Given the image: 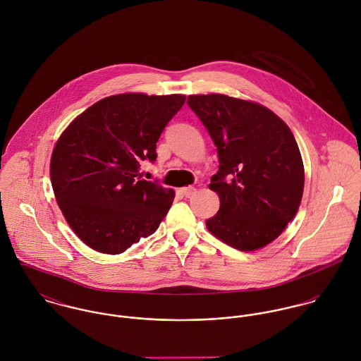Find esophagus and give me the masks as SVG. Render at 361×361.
Listing matches in <instances>:
<instances>
[{"label":"esophagus","instance_id":"1","mask_svg":"<svg viewBox=\"0 0 361 361\" xmlns=\"http://www.w3.org/2000/svg\"><path fill=\"white\" fill-rule=\"evenodd\" d=\"M182 193L185 195V197H193L196 195V188L193 186H186L182 189Z\"/></svg>","mask_w":361,"mask_h":361}]
</instances>
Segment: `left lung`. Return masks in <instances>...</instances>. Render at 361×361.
<instances>
[{
  "instance_id": "8db88e82",
  "label": "left lung",
  "mask_w": 361,
  "mask_h": 361,
  "mask_svg": "<svg viewBox=\"0 0 361 361\" xmlns=\"http://www.w3.org/2000/svg\"><path fill=\"white\" fill-rule=\"evenodd\" d=\"M206 126L219 171L209 189L219 197L207 229L224 243L253 252L275 240L295 218L305 166L289 126L271 109L225 94L189 96Z\"/></svg>"
}]
</instances>
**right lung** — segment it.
<instances>
[{
    "instance_id": "obj_1",
    "label": "right lung",
    "mask_w": 361,
    "mask_h": 361,
    "mask_svg": "<svg viewBox=\"0 0 361 361\" xmlns=\"http://www.w3.org/2000/svg\"><path fill=\"white\" fill-rule=\"evenodd\" d=\"M186 97L126 93L105 97L61 135L50 176L56 203L79 239L104 255H119L153 235L175 193L142 179L157 142Z\"/></svg>"
}]
</instances>
